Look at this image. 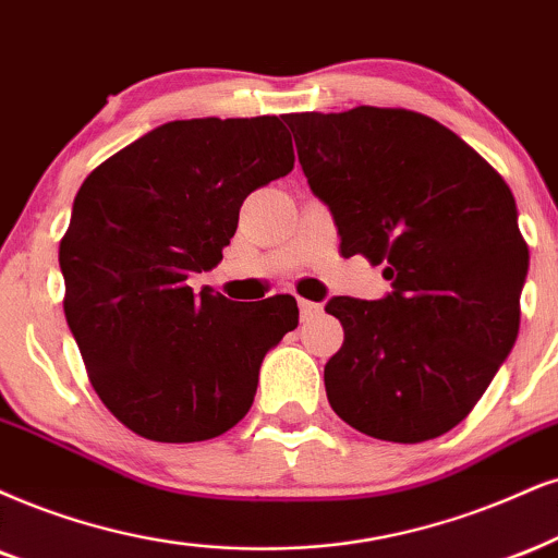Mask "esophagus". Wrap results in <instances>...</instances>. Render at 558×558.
Listing matches in <instances>:
<instances>
[{"label":"esophagus","instance_id":"34e87169","mask_svg":"<svg viewBox=\"0 0 558 558\" xmlns=\"http://www.w3.org/2000/svg\"><path fill=\"white\" fill-rule=\"evenodd\" d=\"M323 311V307L318 305V302H311V300H300V315H302V320H307V318H315V315H318Z\"/></svg>","mask_w":558,"mask_h":558}]
</instances>
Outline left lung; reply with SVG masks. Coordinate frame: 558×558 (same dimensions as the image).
<instances>
[{
    "label": "left lung",
    "instance_id": "1",
    "mask_svg": "<svg viewBox=\"0 0 558 558\" xmlns=\"http://www.w3.org/2000/svg\"><path fill=\"white\" fill-rule=\"evenodd\" d=\"M302 173L343 256L383 264V300L331 298L343 343L331 409L385 442L435 439L471 414L520 331L527 245L510 185L429 116L360 106L292 113Z\"/></svg>",
    "mask_w": 558,
    "mask_h": 558
}]
</instances>
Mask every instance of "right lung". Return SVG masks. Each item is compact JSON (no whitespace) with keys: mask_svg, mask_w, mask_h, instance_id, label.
I'll return each mask as SVG.
<instances>
[{"mask_svg":"<svg viewBox=\"0 0 558 558\" xmlns=\"http://www.w3.org/2000/svg\"><path fill=\"white\" fill-rule=\"evenodd\" d=\"M292 168L277 116L191 119L140 136L82 183L59 247L64 315L95 393L134 435L204 442L253 405L298 302H232L189 279L222 260L245 196Z\"/></svg>","mask_w":558,"mask_h":558,"instance_id":"obj_1","label":"right lung"}]
</instances>
